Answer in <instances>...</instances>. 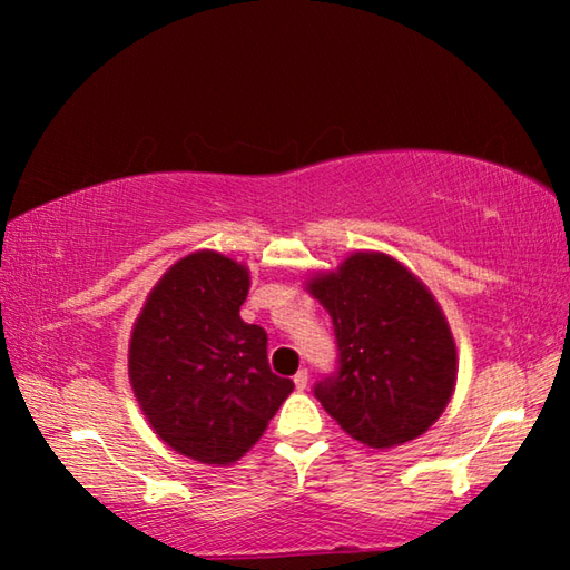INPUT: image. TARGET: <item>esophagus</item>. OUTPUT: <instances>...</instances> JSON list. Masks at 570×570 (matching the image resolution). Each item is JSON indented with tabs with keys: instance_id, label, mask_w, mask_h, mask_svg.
I'll use <instances>...</instances> for the list:
<instances>
[{
	"instance_id": "obj_1",
	"label": "esophagus",
	"mask_w": 570,
	"mask_h": 570,
	"mask_svg": "<svg viewBox=\"0 0 570 570\" xmlns=\"http://www.w3.org/2000/svg\"><path fill=\"white\" fill-rule=\"evenodd\" d=\"M294 384H296V390H298V392L306 390V384H308V372H306V370H298V372L294 374Z\"/></svg>"
}]
</instances>
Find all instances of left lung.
<instances>
[{"label":"left lung","instance_id":"8db88e82","mask_svg":"<svg viewBox=\"0 0 570 570\" xmlns=\"http://www.w3.org/2000/svg\"><path fill=\"white\" fill-rule=\"evenodd\" d=\"M306 292L340 344V372L314 390L322 407L374 450L424 435L458 382V346L430 288L390 254L354 250L306 278Z\"/></svg>","mask_w":570,"mask_h":570}]
</instances>
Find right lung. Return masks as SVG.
<instances>
[{"label": "right lung", "mask_w": 570, "mask_h": 570, "mask_svg": "<svg viewBox=\"0 0 570 570\" xmlns=\"http://www.w3.org/2000/svg\"><path fill=\"white\" fill-rule=\"evenodd\" d=\"M250 274L218 250H193L150 288L128 346L135 400L180 455L230 465L256 445L292 394L266 356V332L240 320Z\"/></svg>", "instance_id": "right-lung-1"}]
</instances>
